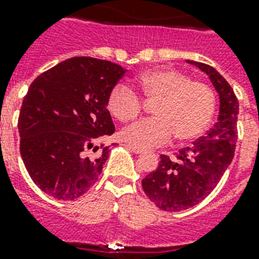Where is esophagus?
Here are the masks:
<instances>
[{
  "label": "esophagus",
  "mask_w": 259,
  "mask_h": 259,
  "mask_svg": "<svg viewBox=\"0 0 259 259\" xmlns=\"http://www.w3.org/2000/svg\"><path fill=\"white\" fill-rule=\"evenodd\" d=\"M127 149H129L130 151L136 153V154H142L143 153V149H141V147H137V146H132V145H127Z\"/></svg>",
  "instance_id": "esophagus-1"
}]
</instances>
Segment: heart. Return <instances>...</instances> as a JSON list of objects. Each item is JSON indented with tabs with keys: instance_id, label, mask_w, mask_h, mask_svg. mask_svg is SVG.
I'll return each instance as SVG.
<instances>
[{
	"instance_id": "heart-1",
	"label": "heart",
	"mask_w": 259,
	"mask_h": 259,
	"mask_svg": "<svg viewBox=\"0 0 259 259\" xmlns=\"http://www.w3.org/2000/svg\"><path fill=\"white\" fill-rule=\"evenodd\" d=\"M138 85L145 99L155 101V117L137 121L122 130V138L138 147L166 143L171 137L178 141L195 140L204 133L213 118L216 95L208 84L192 80L179 69L163 68L143 72ZM140 95L119 82L108 96V109L121 122H130L143 110Z\"/></svg>"
}]
</instances>
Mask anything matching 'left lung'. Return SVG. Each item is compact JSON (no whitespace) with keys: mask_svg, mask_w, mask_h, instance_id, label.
Returning <instances> with one entry per match:
<instances>
[{"mask_svg":"<svg viewBox=\"0 0 259 259\" xmlns=\"http://www.w3.org/2000/svg\"><path fill=\"white\" fill-rule=\"evenodd\" d=\"M209 76L220 96V113L205 136L183 147L175 158L160 155L156 170L142 180V188L158 208L167 212L188 209L213 191L234 156L238 100L229 82L205 63L187 60Z\"/></svg>","mask_w":259,"mask_h":259,"instance_id":"1","label":"left lung"}]
</instances>
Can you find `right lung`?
<instances>
[{
  "mask_svg": "<svg viewBox=\"0 0 259 259\" xmlns=\"http://www.w3.org/2000/svg\"><path fill=\"white\" fill-rule=\"evenodd\" d=\"M125 72L109 60L76 56L30 84L18 117L19 151L43 192L75 200L96 183L110 146L95 143L116 130L106 105Z\"/></svg>",
  "mask_w": 259,
  "mask_h": 259,
  "instance_id": "1",
  "label": "right lung"
}]
</instances>
